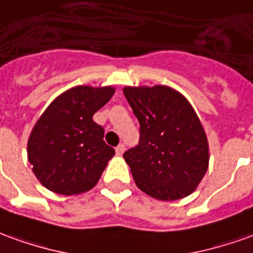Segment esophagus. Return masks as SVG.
Returning <instances> with one entry per match:
<instances>
[{
  "instance_id": "esophagus-1",
  "label": "esophagus",
  "mask_w": 253,
  "mask_h": 253,
  "mask_svg": "<svg viewBox=\"0 0 253 253\" xmlns=\"http://www.w3.org/2000/svg\"><path fill=\"white\" fill-rule=\"evenodd\" d=\"M125 149H126V148H125V145L123 144L118 145V146H116V149H115V151H116V155H119V156L123 155V153H125Z\"/></svg>"
}]
</instances>
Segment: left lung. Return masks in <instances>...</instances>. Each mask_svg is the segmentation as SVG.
<instances>
[{
  "instance_id": "obj_1",
  "label": "left lung",
  "mask_w": 253,
  "mask_h": 253,
  "mask_svg": "<svg viewBox=\"0 0 253 253\" xmlns=\"http://www.w3.org/2000/svg\"><path fill=\"white\" fill-rule=\"evenodd\" d=\"M139 122V142L125 152L132 178L157 200L183 199L206 175L210 160L204 128L190 102L169 86L123 89Z\"/></svg>"
}]
</instances>
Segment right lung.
<instances>
[{
	"mask_svg": "<svg viewBox=\"0 0 253 253\" xmlns=\"http://www.w3.org/2000/svg\"><path fill=\"white\" fill-rule=\"evenodd\" d=\"M111 86H77L54 98L30 134L28 162L40 182L54 193L72 196L96 186L115 155L93 115L114 96Z\"/></svg>",
	"mask_w": 253,
	"mask_h": 253,
	"instance_id": "obj_1",
	"label": "right lung"
}]
</instances>
